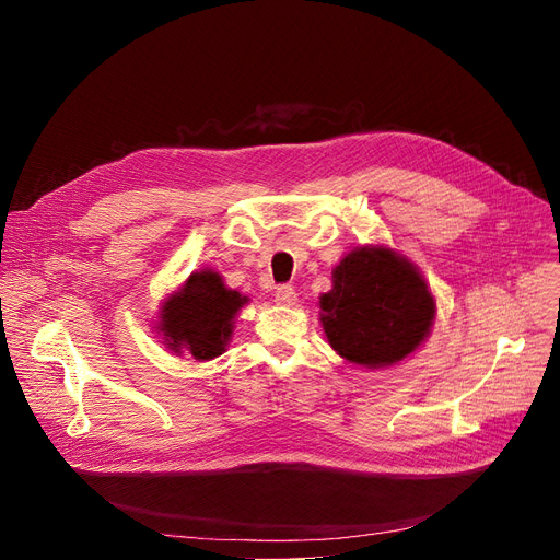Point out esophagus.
<instances>
[{
  "label": "esophagus",
  "mask_w": 560,
  "mask_h": 560,
  "mask_svg": "<svg viewBox=\"0 0 560 560\" xmlns=\"http://www.w3.org/2000/svg\"><path fill=\"white\" fill-rule=\"evenodd\" d=\"M275 300L281 306H295L298 304V292H295V288H290V285H279Z\"/></svg>",
  "instance_id": "esophagus-1"
}]
</instances>
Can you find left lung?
Returning <instances> with one entry per match:
<instances>
[{"instance_id": "1", "label": "left lung", "mask_w": 560, "mask_h": 560, "mask_svg": "<svg viewBox=\"0 0 560 560\" xmlns=\"http://www.w3.org/2000/svg\"><path fill=\"white\" fill-rule=\"evenodd\" d=\"M319 295V322L336 354L384 370L399 365L429 338L435 298L420 268L386 245L347 252Z\"/></svg>"}]
</instances>
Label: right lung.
<instances>
[{"label": "right lung", "instance_id": "1", "mask_svg": "<svg viewBox=\"0 0 560 560\" xmlns=\"http://www.w3.org/2000/svg\"><path fill=\"white\" fill-rule=\"evenodd\" d=\"M247 302L220 272L199 270L163 300L154 329L172 354L211 361L226 351L235 315Z\"/></svg>", "mask_w": 560, "mask_h": 560}]
</instances>
